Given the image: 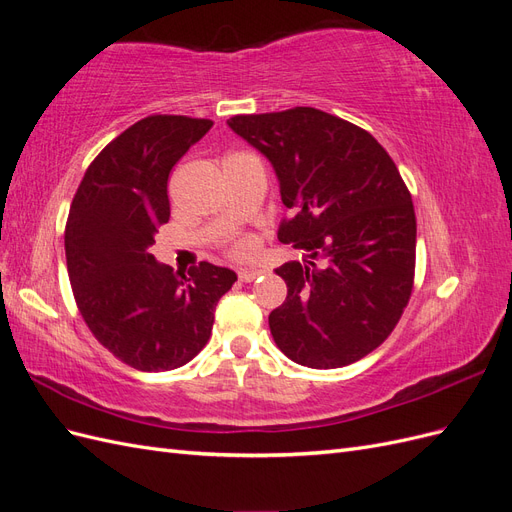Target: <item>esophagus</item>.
Listing matches in <instances>:
<instances>
[{"label": "esophagus", "mask_w": 512, "mask_h": 512, "mask_svg": "<svg viewBox=\"0 0 512 512\" xmlns=\"http://www.w3.org/2000/svg\"><path fill=\"white\" fill-rule=\"evenodd\" d=\"M262 273H265L262 269H239V280L241 282H254L256 277H260Z\"/></svg>", "instance_id": "esophagus-1"}]
</instances>
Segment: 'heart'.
<instances>
[{"label":"heart","mask_w":512,"mask_h":512,"mask_svg":"<svg viewBox=\"0 0 512 512\" xmlns=\"http://www.w3.org/2000/svg\"><path fill=\"white\" fill-rule=\"evenodd\" d=\"M252 250H254V243H252V239H247V237H241V239L232 243V254H235V256H241V258L250 256Z\"/></svg>","instance_id":"1"}]
</instances>
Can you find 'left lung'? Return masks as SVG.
<instances>
[{"label": "left lung", "mask_w": 512, "mask_h": 512, "mask_svg": "<svg viewBox=\"0 0 512 512\" xmlns=\"http://www.w3.org/2000/svg\"><path fill=\"white\" fill-rule=\"evenodd\" d=\"M228 128L265 156L294 218L277 239L305 250L275 273L286 301L269 329L290 361L333 369L363 359L408 305L416 218L389 153L369 132L312 106L237 115Z\"/></svg>", "instance_id": "1"}]
</instances>
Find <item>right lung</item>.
<instances>
[{"mask_svg":"<svg viewBox=\"0 0 512 512\" xmlns=\"http://www.w3.org/2000/svg\"><path fill=\"white\" fill-rule=\"evenodd\" d=\"M213 126L209 119L151 115L89 164L66 224L76 305L98 342L141 371H170L205 348L215 305L237 273L211 262L173 271L151 254L170 218L173 166Z\"/></svg>","mask_w":512,"mask_h":512,"instance_id":"add662e5","label":"right lung"}]
</instances>
